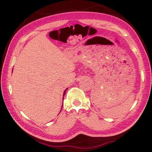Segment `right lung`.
<instances>
[{
  "mask_svg": "<svg viewBox=\"0 0 152 152\" xmlns=\"http://www.w3.org/2000/svg\"><path fill=\"white\" fill-rule=\"evenodd\" d=\"M66 90H67V89H66V90H65V91H64V95H65V93H66Z\"/></svg>",
  "mask_w": 152,
  "mask_h": 152,
  "instance_id": "1",
  "label": "right lung"
}]
</instances>
